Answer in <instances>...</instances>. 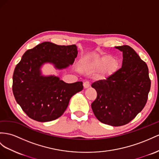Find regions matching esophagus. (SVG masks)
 Segmentation results:
<instances>
[{"label":"esophagus","instance_id":"obj_1","mask_svg":"<svg viewBox=\"0 0 159 159\" xmlns=\"http://www.w3.org/2000/svg\"><path fill=\"white\" fill-rule=\"evenodd\" d=\"M90 85H91V83L88 80L84 81V82L83 83V87L84 89H87L88 87H90Z\"/></svg>","mask_w":159,"mask_h":159}]
</instances>
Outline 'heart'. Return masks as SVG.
<instances>
[{
  "label": "heart",
  "instance_id": "obj_1",
  "mask_svg": "<svg viewBox=\"0 0 159 159\" xmlns=\"http://www.w3.org/2000/svg\"><path fill=\"white\" fill-rule=\"evenodd\" d=\"M113 66V64H111V66Z\"/></svg>",
  "mask_w": 159,
  "mask_h": 159
}]
</instances>
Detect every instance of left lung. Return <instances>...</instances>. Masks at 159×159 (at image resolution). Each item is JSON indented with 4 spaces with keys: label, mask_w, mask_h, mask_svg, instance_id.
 Listing matches in <instances>:
<instances>
[{
    "label": "left lung",
    "mask_w": 159,
    "mask_h": 159,
    "mask_svg": "<svg viewBox=\"0 0 159 159\" xmlns=\"http://www.w3.org/2000/svg\"><path fill=\"white\" fill-rule=\"evenodd\" d=\"M123 53L122 66L91 85L97 93L91 104L99 121L112 126L128 124L147 102L150 79L147 64L130 46L116 47Z\"/></svg>",
    "instance_id": "8db88e82"
}]
</instances>
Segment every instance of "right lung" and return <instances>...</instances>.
I'll return each instance as SVG.
<instances>
[{"label": "right lung", "instance_id": "add662e5", "mask_svg": "<svg viewBox=\"0 0 159 159\" xmlns=\"http://www.w3.org/2000/svg\"><path fill=\"white\" fill-rule=\"evenodd\" d=\"M75 45L59 46L49 42L27 50L13 76L16 101L30 118L40 122L54 120L66 110L72 96L83 90L81 81L66 83L54 76H43L40 68L50 62L58 69L72 64L76 58Z\"/></svg>", "mask_w": 159, "mask_h": 159}]
</instances>
